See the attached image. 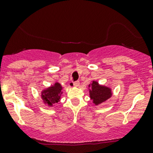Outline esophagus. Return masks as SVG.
Wrapping results in <instances>:
<instances>
[{"mask_svg": "<svg viewBox=\"0 0 153 153\" xmlns=\"http://www.w3.org/2000/svg\"><path fill=\"white\" fill-rule=\"evenodd\" d=\"M79 84H80V82L78 81H75V82H72V85L74 86H76V87H78V86H79Z\"/></svg>", "mask_w": 153, "mask_h": 153, "instance_id": "1", "label": "esophagus"}]
</instances>
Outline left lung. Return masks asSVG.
<instances>
[{
  "label": "left lung",
  "mask_w": 153,
  "mask_h": 153,
  "mask_svg": "<svg viewBox=\"0 0 153 153\" xmlns=\"http://www.w3.org/2000/svg\"><path fill=\"white\" fill-rule=\"evenodd\" d=\"M91 89H89V95L95 105L101 104L106 101L112 95L111 89L106 86H101L98 84L97 81H93L92 84H89Z\"/></svg>",
  "instance_id": "left-lung-1"
}]
</instances>
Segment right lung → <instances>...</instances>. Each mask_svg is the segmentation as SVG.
Returning a JSON list of instances; mask_svg holds the SVG:
<instances>
[{
  "mask_svg": "<svg viewBox=\"0 0 153 153\" xmlns=\"http://www.w3.org/2000/svg\"><path fill=\"white\" fill-rule=\"evenodd\" d=\"M61 89L62 86L59 83H55L53 86L47 88L42 92L41 98L44 100V103L49 106H52V104L58 103L61 99Z\"/></svg>",
  "mask_w": 153,
  "mask_h": 153,
  "instance_id": "obj_1",
  "label": "right lung"
}]
</instances>
